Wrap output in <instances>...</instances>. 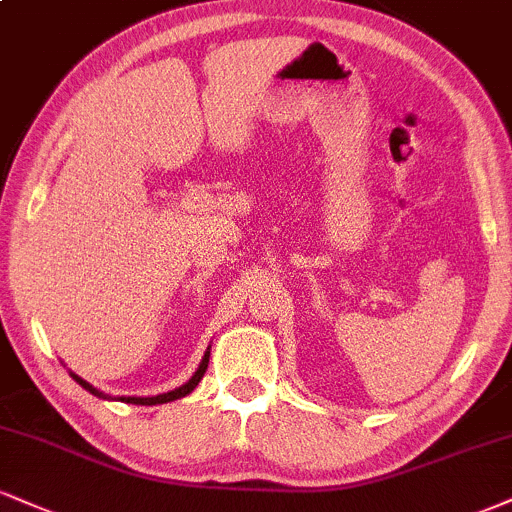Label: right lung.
<instances>
[{
  "instance_id": "add662e5",
  "label": "right lung",
  "mask_w": 512,
  "mask_h": 512,
  "mask_svg": "<svg viewBox=\"0 0 512 512\" xmlns=\"http://www.w3.org/2000/svg\"><path fill=\"white\" fill-rule=\"evenodd\" d=\"M207 365H209V348H207V353H205V357H202V362H200V367H197V372L193 374V377H190L186 384L183 386H178V389H174V391H169V393H162V396H152V398H133V396H128V398H121L123 403H133V405H159V403H169V400H176V398H183V396H188L190 391L195 389L197 384H200V379L205 377V372H207ZM73 379L78 381L80 386H83L85 391H90L92 396H97V398H107L104 396L102 391H97V389H92V386L88 384V381H83L80 377H76V374H71Z\"/></svg>"
}]
</instances>
